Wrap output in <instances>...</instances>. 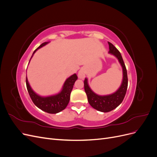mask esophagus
<instances>
[{"label": "esophagus", "instance_id": "1", "mask_svg": "<svg viewBox=\"0 0 157 157\" xmlns=\"http://www.w3.org/2000/svg\"><path fill=\"white\" fill-rule=\"evenodd\" d=\"M78 76L80 78H84L85 77V71L83 69H81L78 71Z\"/></svg>", "mask_w": 157, "mask_h": 157}]
</instances>
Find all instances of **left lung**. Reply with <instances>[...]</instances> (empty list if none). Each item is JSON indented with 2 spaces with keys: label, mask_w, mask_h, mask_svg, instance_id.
I'll return each instance as SVG.
<instances>
[{
  "label": "left lung",
  "mask_w": 157,
  "mask_h": 157,
  "mask_svg": "<svg viewBox=\"0 0 157 157\" xmlns=\"http://www.w3.org/2000/svg\"><path fill=\"white\" fill-rule=\"evenodd\" d=\"M108 44L109 46V53L117 57L122 67L123 80L121 87L115 93L108 95V96H101L92 91L88 86L86 78H85L84 81V90L87 95L88 101L90 105L96 110L104 113L111 111L120 105L124 98L128 88L127 70L122 56L120 52L112 43L108 42Z\"/></svg>",
  "instance_id": "1"
}]
</instances>
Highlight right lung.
<instances>
[{
  "label": "right lung",
  "instance_id": "1",
  "mask_svg": "<svg viewBox=\"0 0 157 157\" xmlns=\"http://www.w3.org/2000/svg\"><path fill=\"white\" fill-rule=\"evenodd\" d=\"M47 43H48V42H44V43L40 44L34 51L33 54H34L35 52L38 49H39L40 48H41V47L46 45ZM77 78L78 77L76 74H74L72 76H71L69 78H68L67 80H66V81L65 82L63 86V89L60 93H59L57 95H55V96L46 97V98L38 96L37 94H36L33 91V90L29 86V82H28L27 77H26V86H27V91L29 92V94L32 99L33 102L34 103V104L37 107H39V109H41V110L44 111L46 113L55 114L63 111L68 105L70 100L71 92L72 91L74 83L76 80H77Z\"/></svg>",
  "mask_w": 157,
  "mask_h": 157
}]
</instances>
